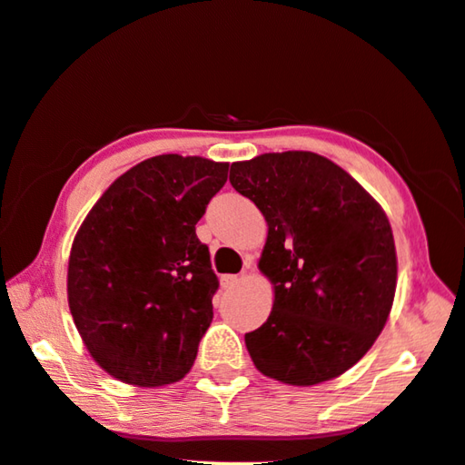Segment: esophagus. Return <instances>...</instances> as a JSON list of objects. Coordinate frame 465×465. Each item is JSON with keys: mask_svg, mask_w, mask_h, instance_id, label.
<instances>
[{"mask_svg": "<svg viewBox=\"0 0 465 465\" xmlns=\"http://www.w3.org/2000/svg\"><path fill=\"white\" fill-rule=\"evenodd\" d=\"M238 283H240L238 275H221V287H223V290H232V287H235Z\"/></svg>", "mask_w": 465, "mask_h": 465, "instance_id": "34e87169", "label": "esophagus"}]
</instances>
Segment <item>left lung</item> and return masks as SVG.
<instances>
[{
	"label": "left lung",
	"mask_w": 465,
	"mask_h": 465,
	"mask_svg": "<svg viewBox=\"0 0 465 465\" xmlns=\"http://www.w3.org/2000/svg\"><path fill=\"white\" fill-rule=\"evenodd\" d=\"M230 182L269 227L259 269L272 308L244 337L256 371L296 387L337 379L372 348L391 312L397 254L385 211L311 151L235 161Z\"/></svg>",
	"instance_id": "8db88e82"
}]
</instances>
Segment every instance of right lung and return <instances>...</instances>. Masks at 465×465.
<instances>
[{
  "mask_svg": "<svg viewBox=\"0 0 465 465\" xmlns=\"http://www.w3.org/2000/svg\"><path fill=\"white\" fill-rule=\"evenodd\" d=\"M227 169L204 157L146 159L101 194L74 235V325L117 381L165 387L193 368L219 287L196 223Z\"/></svg>",
  "mask_w": 465,
  "mask_h": 465,
  "instance_id": "obj_1",
  "label": "right lung"
}]
</instances>
